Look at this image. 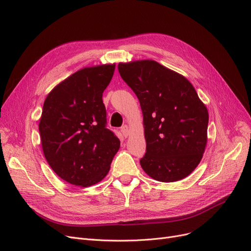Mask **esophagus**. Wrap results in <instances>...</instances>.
I'll list each match as a JSON object with an SVG mask.
<instances>
[{
    "label": "esophagus",
    "mask_w": 251,
    "mask_h": 251,
    "mask_svg": "<svg viewBox=\"0 0 251 251\" xmlns=\"http://www.w3.org/2000/svg\"><path fill=\"white\" fill-rule=\"evenodd\" d=\"M121 132H122V134H123V136L124 137H127L128 135H129V127L128 126H123L122 128H121Z\"/></svg>",
    "instance_id": "esophagus-1"
}]
</instances>
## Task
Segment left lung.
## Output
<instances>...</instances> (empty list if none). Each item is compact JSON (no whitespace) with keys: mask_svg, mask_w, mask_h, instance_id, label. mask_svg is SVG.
Returning <instances> with one entry per match:
<instances>
[{"mask_svg":"<svg viewBox=\"0 0 251 251\" xmlns=\"http://www.w3.org/2000/svg\"><path fill=\"white\" fill-rule=\"evenodd\" d=\"M143 114L147 152L140 165L150 177L175 182L200 164L207 140L208 113L187 79L152 60L120 63Z\"/></svg>","mask_w":251,"mask_h":251,"instance_id":"1","label":"left lung"}]
</instances>
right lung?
Here are the masks:
<instances>
[{
  "label": "right lung",
  "instance_id": "right-lung-1",
  "mask_svg": "<svg viewBox=\"0 0 251 251\" xmlns=\"http://www.w3.org/2000/svg\"><path fill=\"white\" fill-rule=\"evenodd\" d=\"M115 64L79 70L48 95L39 134L46 160L63 180L88 187L109 173L120 140L107 128L102 92Z\"/></svg>",
  "mask_w": 251,
  "mask_h": 251
}]
</instances>
